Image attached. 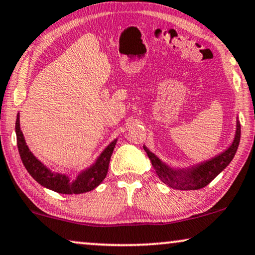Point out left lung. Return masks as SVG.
<instances>
[{
  "instance_id": "left-lung-1",
  "label": "left lung",
  "mask_w": 255,
  "mask_h": 255,
  "mask_svg": "<svg viewBox=\"0 0 255 255\" xmlns=\"http://www.w3.org/2000/svg\"><path fill=\"white\" fill-rule=\"evenodd\" d=\"M239 142L240 122L237 119L236 134H234V138L230 147L220 152V154L216 155L215 157L198 163V164L191 165L189 168H171L167 163L162 162L145 145H143V149L147 152L149 159L151 161L156 174L163 183H165L172 189L177 190H198L208 185L230 164L234 155H236Z\"/></svg>"
}]
</instances>
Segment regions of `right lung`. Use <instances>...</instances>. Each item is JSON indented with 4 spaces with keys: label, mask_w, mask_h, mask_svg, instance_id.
Returning <instances> with one entry per match:
<instances>
[{
    "label": "right lung",
    "mask_w": 255,
    "mask_h": 255,
    "mask_svg": "<svg viewBox=\"0 0 255 255\" xmlns=\"http://www.w3.org/2000/svg\"><path fill=\"white\" fill-rule=\"evenodd\" d=\"M16 137H17V147H18L19 156H21L23 164L32 178L39 183L44 188H47L52 191L58 193H65V195H73V193H84L91 190L96 189L101 182L106 177L108 171V165H110V159L112 152L114 150L115 144H117L118 138L112 141L104 151L98 156L96 162L92 165L80 171L76 178L70 179V177L65 174H59V172L51 171L46 165H44L35 155L30 151L28 145H26L24 135L21 130V125H19V113L17 114L16 119Z\"/></svg>",
    "instance_id": "obj_1"
}]
</instances>
